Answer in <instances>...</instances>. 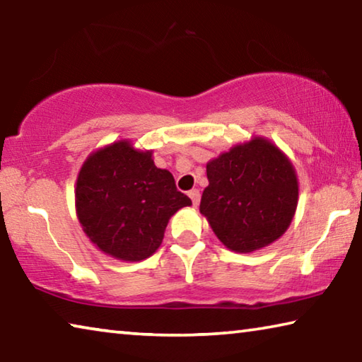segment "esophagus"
<instances>
[{
    "label": "esophagus",
    "mask_w": 362,
    "mask_h": 362,
    "mask_svg": "<svg viewBox=\"0 0 362 362\" xmlns=\"http://www.w3.org/2000/svg\"><path fill=\"white\" fill-rule=\"evenodd\" d=\"M188 196H189V198H192V201H193V206L196 207V206H198L199 204V201H201V193H199V189H192V192H189L188 193Z\"/></svg>",
    "instance_id": "34e87169"
}]
</instances>
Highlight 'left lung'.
Listing matches in <instances>:
<instances>
[{"instance_id":"1","label":"left lung","mask_w":362,"mask_h":362,"mask_svg":"<svg viewBox=\"0 0 362 362\" xmlns=\"http://www.w3.org/2000/svg\"><path fill=\"white\" fill-rule=\"evenodd\" d=\"M199 212L230 250L247 254L284 235L297 209L292 163L263 137L233 146L206 166Z\"/></svg>"}]
</instances>
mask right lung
Wrapping results in <instances>:
<instances>
[{"label":"right lung","mask_w":362,"mask_h":362,"mask_svg":"<svg viewBox=\"0 0 362 362\" xmlns=\"http://www.w3.org/2000/svg\"><path fill=\"white\" fill-rule=\"evenodd\" d=\"M76 216L102 252L140 262L161 246L169 218L192 199L174 177L155 166L151 151L119 140L90 153L78 174Z\"/></svg>","instance_id":"1"}]
</instances>
